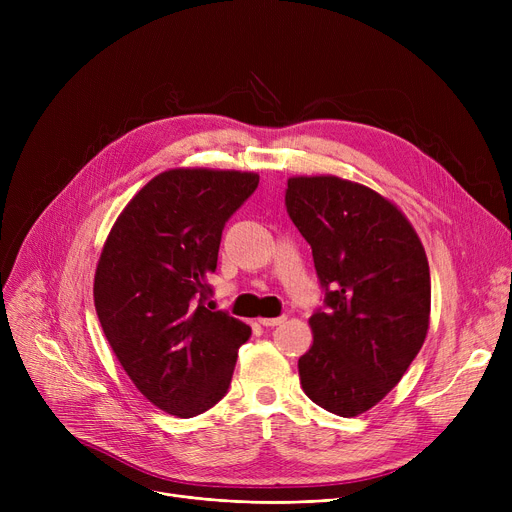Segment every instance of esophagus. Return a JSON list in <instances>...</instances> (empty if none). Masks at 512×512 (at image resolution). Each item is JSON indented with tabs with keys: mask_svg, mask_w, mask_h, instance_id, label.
Listing matches in <instances>:
<instances>
[{
	"mask_svg": "<svg viewBox=\"0 0 512 512\" xmlns=\"http://www.w3.org/2000/svg\"><path fill=\"white\" fill-rule=\"evenodd\" d=\"M286 321V317L282 315V317H259V324L261 326H265V328H274V326H280V324H284Z\"/></svg>",
	"mask_w": 512,
	"mask_h": 512,
	"instance_id": "esophagus-1",
	"label": "esophagus"
}]
</instances>
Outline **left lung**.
<instances>
[{
	"instance_id": "8db88e82",
	"label": "left lung",
	"mask_w": 512,
	"mask_h": 512,
	"mask_svg": "<svg viewBox=\"0 0 512 512\" xmlns=\"http://www.w3.org/2000/svg\"><path fill=\"white\" fill-rule=\"evenodd\" d=\"M286 211L311 245L326 311L309 317L305 394L357 417L402 380L429 330L432 282L421 240L388 197L332 174L292 176Z\"/></svg>"
}]
</instances>
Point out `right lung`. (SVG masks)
Masks as SVG:
<instances>
[{"label":"right lung","mask_w":512,"mask_h":512,"mask_svg":"<svg viewBox=\"0 0 512 512\" xmlns=\"http://www.w3.org/2000/svg\"><path fill=\"white\" fill-rule=\"evenodd\" d=\"M257 184L255 172L166 170L128 201L103 242L99 324L132 384L164 413L188 419L220 402L251 336L245 321L203 299L224 224Z\"/></svg>","instance_id":"add662e5"}]
</instances>
